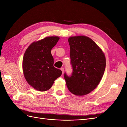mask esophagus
Wrapping results in <instances>:
<instances>
[{"label": "esophagus", "mask_w": 127, "mask_h": 127, "mask_svg": "<svg viewBox=\"0 0 127 127\" xmlns=\"http://www.w3.org/2000/svg\"><path fill=\"white\" fill-rule=\"evenodd\" d=\"M60 69H61V71H62V74H63H63H64V68H61Z\"/></svg>", "instance_id": "esophagus-1"}]
</instances>
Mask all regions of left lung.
<instances>
[{"instance_id": "obj_1", "label": "left lung", "mask_w": 127, "mask_h": 127, "mask_svg": "<svg viewBox=\"0 0 127 127\" xmlns=\"http://www.w3.org/2000/svg\"><path fill=\"white\" fill-rule=\"evenodd\" d=\"M68 42L72 72L70 76L64 73L67 86L74 95H86L93 91L101 81L106 66L105 55L87 36H71L68 39Z\"/></svg>"}]
</instances>
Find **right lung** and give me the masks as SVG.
I'll list each match as a JSON object with an SVG mask.
<instances>
[{
  "label": "right lung",
  "mask_w": 127,
  "mask_h": 127,
  "mask_svg": "<svg viewBox=\"0 0 127 127\" xmlns=\"http://www.w3.org/2000/svg\"><path fill=\"white\" fill-rule=\"evenodd\" d=\"M59 40L58 36L46 37L34 42L25 51L23 59L24 75L29 85L37 91L49 90L62 74L53 66L51 52Z\"/></svg>",
  "instance_id": "add662e5"
}]
</instances>
